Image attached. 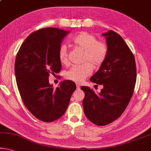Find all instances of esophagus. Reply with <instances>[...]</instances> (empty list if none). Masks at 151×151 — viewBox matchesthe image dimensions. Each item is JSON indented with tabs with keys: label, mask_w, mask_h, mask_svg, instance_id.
<instances>
[{
	"label": "esophagus",
	"mask_w": 151,
	"mask_h": 151,
	"mask_svg": "<svg viewBox=\"0 0 151 151\" xmlns=\"http://www.w3.org/2000/svg\"><path fill=\"white\" fill-rule=\"evenodd\" d=\"M80 88H81V86L79 85H76V89L79 90Z\"/></svg>",
	"instance_id": "obj_1"
}]
</instances>
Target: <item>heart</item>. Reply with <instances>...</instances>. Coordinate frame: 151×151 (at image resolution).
<instances>
[{"mask_svg": "<svg viewBox=\"0 0 151 151\" xmlns=\"http://www.w3.org/2000/svg\"><path fill=\"white\" fill-rule=\"evenodd\" d=\"M76 48L83 51V62H88L78 66H73L65 73L66 79L80 83L83 82L92 73V66L99 67L106 59L107 52V45L104 42L97 41L94 35L86 32H81L72 40ZM59 61L66 64L68 62V50L65 45H61L58 52ZM88 62L91 63L90 65Z\"/></svg>", "mask_w": 151, "mask_h": 151, "instance_id": "heart-1", "label": "heart"}]
</instances>
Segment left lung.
Listing matches in <instances>:
<instances>
[{
    "mask_svg": "<svg viewBox=\"0 0 151 151\" xmlns=\"http://www.w3.org/2000/svg\"><path fill=\"white\" fill-rule=\"evenodd\" d=\"M106 37L107 55L99 70L90 78L104 88L96 94L83 86V101L86 117L97 126H106L118 119L127 107L136 81V67L134 54L118 33L109 30L103 33Z\"/></svg>",
    "mask_w": 151,
    "mask_h": 151,
    "instance_id": "8db88e82",
    "label": "left lung"
}]
</instances>
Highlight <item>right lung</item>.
Segmentation results:
<instances>
[{
  "instance_id": "1",
  "label": "right lung",
  "mask_w": 151,
  "mask_h": 151,
  "mask_svg": "<svg viewBox=\"0 0 151 151\" xmlns=\"http://www.w3.org/2000/svg\"><path fill=\"white\" fill-rule=\"evenodd\" d=\"M69 31L47 27L29 35L17 54L15 73L23 104L35 118L52 122L65 113L73 93V81H64L56 89L49 83L50 74L61 70L58 52Z\"/></svg>"
}]
</instances>
